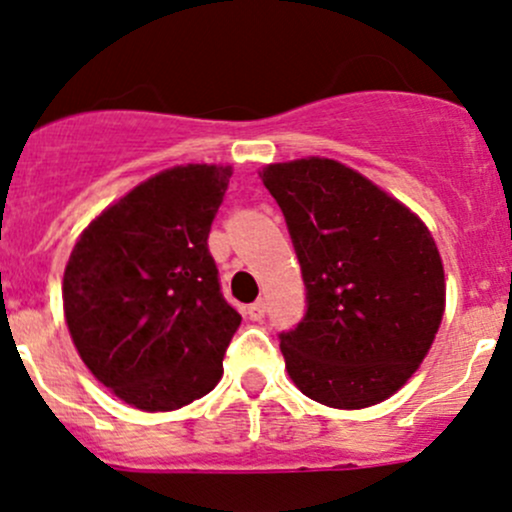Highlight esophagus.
<instances>
[{
  "instance_id": "obj_1",
  "label": "esophagus",
  "mask_w": 512,
  "mask_h": 512,
  "mask_svg": "<svg viewBox=\"0 0 512 512\" xmlns=\"http://www.w3.org/2000/svg\"><path fill=\"white\" fill-rule=\"evenodd\" d=\"M265 311H267V306H265V301H255V303H250V306H247V318L250 320H262L265 318Z\"/></svg>"
}]
</instances>
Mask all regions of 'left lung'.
<instances>
[{"label":"left lung","instance_id":"obj_1","mask_svg":"<svg viewBox=\"0 0 512 512\" xmlns=\"http://www.w3.org/2000/svg\"><path fill=\"white\" fill-rule=\"evenodd\" d=\"M306 284V313L279 333L294 384L330 408L389 398L428 355L445 272L430 230L367 177L325 157L262 170Z\"/></svg>","mask_w":512,"mask_h":512}]
</instances>
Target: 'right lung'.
<instances>
[{
    "mask_svg": "<svg viewBox=\"0 0 512 512\" xmlns=\"http://www.w3.org/2000/svg\"><path fill=\"white\" fill-rule=\"evenodd\" d=\"M230 174H155L89 223L65 267V320L82 362L140 411H177L223 374L243 318L223 299L209 233Z\"/></svg>",
    "mask_w": 512,
    "mask_h": 512,
    "instance_id": "add662e5",
    "label": "right lung"
}]
</instances>
